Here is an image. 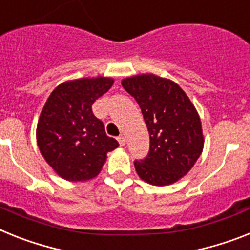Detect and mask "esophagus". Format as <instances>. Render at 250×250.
Instances as JSON below:
<instances>
[{
  "label": "esophagus",
  "mask_w": 250,
  "mask_h": 250,
  "mask_svg": "<svg viewBox=\"0 0 250 250\" xmlns=\"http://www.w3.org/2000/svg\"><path fill=\"white\" fill-rule=\"evenodd\" d=\"M118 142H119V145H121V146H125V136H119Z\"/></svg>",
  "instance_id": "1"
}]
</instances>
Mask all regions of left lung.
I'll return each mask as SVG.
<instances>
[{"instance_id": "left-lung-1", "label": "left lung", "mask_w": 250, "mask_h": 250, "mask_svg": "<svg viewBox=\"0 0 250 250\" xmlns=\"http://www.w3.org/2000/svg\"><path fill=\"white\" fill-rule=\"evenodd\" d=\"M122 86L141 108L150 135L147 156L135 161L137 174L152 186L184 177L203 150L200 115L180 86L155 75L127 77Z\"/></svg>"}]
</instances>
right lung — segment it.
Here are the masks:
<instances>
[{"mask_svg":"<svg viewBox=\"0 0 250 250\" xmlns=\"http://www.w3.org/2000/svg\"><path fill=\"white\" fill-rule=\"evenodd\" d=\"M113 83V79L102 76L67 81L45 102L37 125L38 147L63 179L83 182L96 177L106 154L118 147L91 109Z\"/></svg>","mask_w":250,"mask_h":250,"instance_id":"right-lung-1","label":"right lung"}]
</instances>
